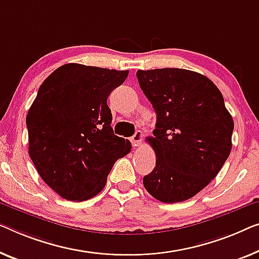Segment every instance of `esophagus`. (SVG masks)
<instances>
[{
	"label": "esophagus",
	"instance_id": "1",
	"mask_svg": "<svg viewBox=\"0 0 259 259\" xmlns=\"http://www.w3.org/2000/svg\"><path fill=\"white\" fill-rule=\"evenodd\" d=\"M130 141H131V143H133L134 146H140L142 141H143V133H142V131H136L134 136L130 138Z\"/></svg>",
	"mask_w": 259,
	"mask_h": 259
}]
</instances>
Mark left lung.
Here are the masks:
<instances>
[{
  "instance_id": "8db88e82",
  "label": "left lung",
  "mask_w": 259,
  "mask_h": 259,
  "mask_svg": "<svg viewBox=\"0 0 259 259\" xmlns=\"http://www.w3.org/2000/svg\"><path fill=\"white\" fill-rule=\"evenodd\" d=\"M157 114L149 143L156 166L143 178L145 190L165 203L181 202L213 180L231 151L234 121L221 92L200 73L183 68L137 71Z\"/></svg>"
}]
</instances>
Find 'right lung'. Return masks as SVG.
<instances>
[{
	"instance_id": "obj_1",
	"label": "right lung",
	"mask_w": 259,
	"mask_h": 259,
	"mask_svg": "<svg viewBox=\"0 0 259 259\" xmlns=\"http://www.w3.org/2000/svg\"><path fill=\"white\" fill-rule=\"evenodd\" d=\"M129 71L80 64L57 68L40 84L26 115L29 154L45 184L61 198L99 194L131 143L114 135L107 99Z\"/></svg>"
}]
</instances>
